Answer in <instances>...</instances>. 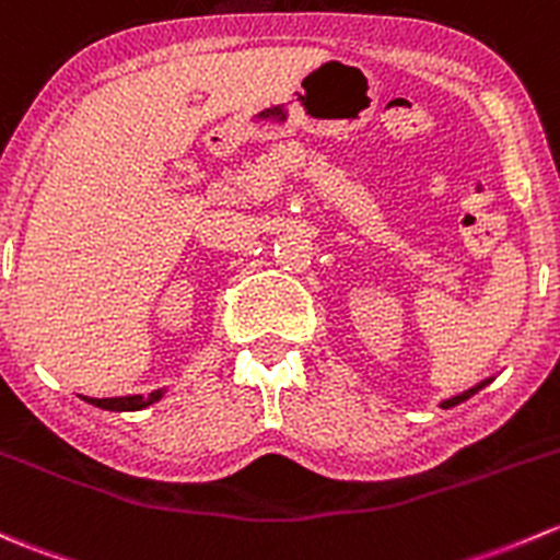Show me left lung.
Instances as JSON below:
<instances>
[{"label":"left lung","mask_w":560,"mask_h":560,"mask_svg":"<svg viewBox=\"0 0 560 560\" xmlns=\"http://www.w3.org/2000/svg\"><path fill=\"white\" fill-rule=\"evenodd\" d=\"M491 384V378H486V381H480L478 386H472V388H467V392H462V394H456V397H451V399H445V402H440V408H453V405H458V402H464V399H469L472 397V394H478L482 386H488Z\"/></svg>","instance_id":"obj_1"}]
</instances>
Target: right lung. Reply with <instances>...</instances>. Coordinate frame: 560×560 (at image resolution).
Masks as SVG:
<instances>
[{"label": "right lung", "mask_w": 560, "mask_h": 560, "mask_svg": "<svg viewBox=\"0 0 560 560\" xmlns=\"http://www.w3.org/2000/svg\"><path fill=\"white\" fill-rule=\"evenodd\" d=\"M163 397V392L158 388V392L147 394V397H141V394H131V397H107V399H96V397H82L85 402L96 405V408H104V410H117V413H122V410H141L147 408V405L158 402V399Z\"/></svg>", "instance_id": "obj_1"}]
</instances>
